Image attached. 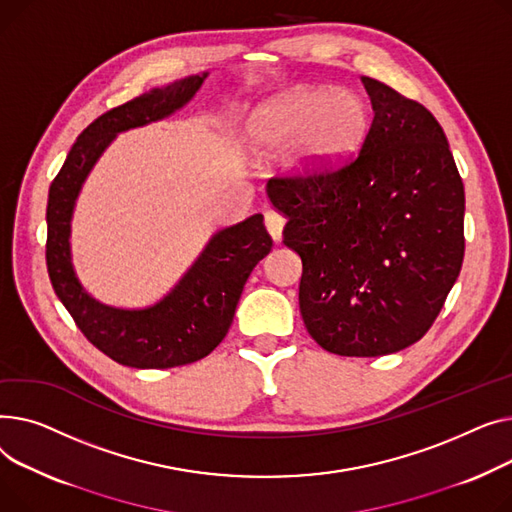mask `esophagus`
<instances>
[{
	"mask_svg": "<svg viewBox=\"0 0 512 512\" xmlns=\"http://www.w3.org/2000/svg\"><path fill=\"white\" fill-rule=\"evenodd\" d=\"M264 225H266V231L270 233V237H273L275 242H281L285 219L279 213H275V210H268V213L264 215Z\"/></svg>",
	"mask_w": 512,
	"mask_h": 512,
	"instance_id": "1",
	"label": "esophagus"
}]
</instances>
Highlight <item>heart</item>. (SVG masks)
I'll return each mask as SVG.
<instances>
[{
  "mask_svg": "<svg viewBox=\"0 0 512 512\" xmlns=\"http://www.w3.org/2000/svg\"><path fill=\"white\" fill-rule=\"evenodd\" d=\"M368 109L351 90L299 86L264 101L250 117L252 148L262 157L293 153L302 175L339 169L364 142Z\"/></svg>",
  "mask_w": 512,
  "mask_h": 512,
  "instance_id": "obj_1",
  "label": "heart"
}]
</instances>
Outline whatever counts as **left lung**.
<instances>
[{
	"instance_id": "8db88e82",
	"label": "left lung",
	"mask_w": 512,
	"mask_h": 512,
	"mask_svg": "<svg viewBox=\"0 0 512 512\" xmlns=\"http://www.w3.org/2000/svg\"><path fill=\"white\" fill-rule=\"evenodd\" d=\"M374 119L339 171L275 177L283 244L302 258L299 312L312 339L378 357L422 339L463 264L465 190L436 117L362 76Z\"/></svg>"
}]
</instances>
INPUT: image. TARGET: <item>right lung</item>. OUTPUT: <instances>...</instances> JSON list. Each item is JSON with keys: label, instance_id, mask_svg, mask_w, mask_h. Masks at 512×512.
Instances as JSON below:
<instances>
[{"label": "right lung", "instance_id": "add662e5", "mask_svg": "<svg viewBox=\"0 0 512 512\" xmlns=\"http://www.w3.org/2000/svg\"><path fill=\"white\" fill-rule=\"evenodd\" d=\"M208 72L119 105L97 117L70 148L47 200V270L82 335L113 362L165 370L206 357L227 335L254 266L273 248L262 215L219 229L173 289L146 308H115L90 295L72 262V217L80 190L117 134L159 122L188 105Z\"/></svg>", "mask_w": 512, "mask_h": 512}]
</instances>
